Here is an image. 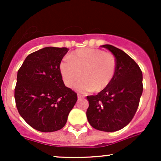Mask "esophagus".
<instances>
[{
    "label": "esophagus",
    "instance_id": "esophagus-1",
    "mask_svg": "<svg viewBox=\"0 0 161 161\" xmlns=\"http://www.w3.org/2000/svg\"><path fill=\"white\" fill-rule=\"evenodd\" d=\"M77 97H78V99H82L84 97V96L82 95H79V94H78V95H77Z\"/></svg>",
    "mask_w": 161,
    "mask_h": 161
}]
</instances>
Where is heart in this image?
<instances>
[{
	"mask_svg": "<svg viewBox=\"0 0 161 161\" xmlns=\"http://www.w3.org/2000/svg\"><path fill=\"white\" fill-rule=\"evenodd\" d=\"M64 59L60 64V73L66 86H76L79 92H101L109 86L115 75L116 62L110 53L95 48H80Z\"/></svg>",
	"mask_w": 161,
	"mask_h": 161,
	"instance_id": "obj_1",
	"label": "heart"
}]
</instances>
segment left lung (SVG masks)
Listing matches in <instances>:
<instances>
[{"label":"left lung","instance_id":"left-lung-1","mask_svg":"<svg viewBox=\"0 0 161 161\" xmlns=\"http://www.w3.org/2000/svg\"><path fill=\"white\" fill-rule=\"evenodd\" d=\"M116 58V69L111 83L97 95L87 96V119L93 128L116 132L132 120L143 92L142 72L132 58L110 45L101 46Z\"/></svg>","mask_w":161,"mask_h":161}]
</instances>
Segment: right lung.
<instances>
[{
  "label": "right lung",
  "mask_w": 161,
  "mask_h": 161,
  "mask_svg": "<svg viewBox=\"0 0 161 161\" xmlns=\"http://www.w3.org/2000/svg\"><path fill=\"white\" fill-rule=\"evenodd\" d=\"M66 47H46L35 51L18 70L16 105L23 119L43 132L60 130L77 101V95L64 85L60 70Z\"/></svg>",
  "instance_id": "add662e5"
}]
</instances>
